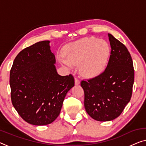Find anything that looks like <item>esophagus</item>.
<instances>
[{
    "label": "esophagus",
    "instance_id": "esophagus-1",
    "mask_svg": "<svg viewBox=\"0 0 146 146\" xmlns=\"http://www.w3.org/2000/svg\"><path fill=\"white\" fill-rule=\"evenodd\" d=\"M80 80L78 79V78H75V84L76 85H79L80 84Z\"/></svg>",
    "mask_w": 146,
    "mask_h": 146
}]
</instances>
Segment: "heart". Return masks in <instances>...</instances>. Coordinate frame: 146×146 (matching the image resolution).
Listing matches in <instances>:
<instances>
[{
  "label": "heart",
  "instance_id": "heart-1",
  "mask_svg": "<svg viewBox=\"0 0 146 146\" xmlns=\"http://www.w3.org/2000/svg\"><path fill=\"white\" fill-rule=\"evenodd\" d=\"M63 54L66 60L60 59L62 64L71 68L80 64L82 74L87 77H94L106 68L110 56L109 44L94 37L82 38L65 46Z\"/></svg>",
  "mask_w": 146,
  "mask_h": 146
}]
</instances>
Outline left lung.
I'll list each match as a JSON object with an SVG mask.
<instances>
[{
    "label": "left lung",
    "instance_id": "left-lung-1",
    "mask_svg": "<svg viewBox=\"0 0 146 146\" xmlns=\"http://www.w3.org/2000/svg\"><path fill=\"white\" fill-rule=\"evenodd\" d=\"M111 55L105 71L82 80L84 107L92 119L110 121L122 113L132 97L134 80L132 59L125 45L110 33Z\"/></svg>",
    "mask_w": 146,
    "mask_h": 146
}]
</instances>
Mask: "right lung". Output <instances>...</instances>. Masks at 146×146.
Listing matches in <instances>:
<instances>
[{
  "mask_svg": "<svg viewBox=\"0 0 146 146\" xmlns=\"http://www.w3.org/2000/svg\"><path fill=\"white\" fill-rule=\"evenodd\" d=\"M49 41H39L19 52L10 72L12 103L27 123L50 124L60 114L73 76H62L54 66Z\"/></svg>",
  "mask_w": 146,
  "mask_h": 146,
  "instance_id": "1",
  "label": "right lung"
}]
</instances>
